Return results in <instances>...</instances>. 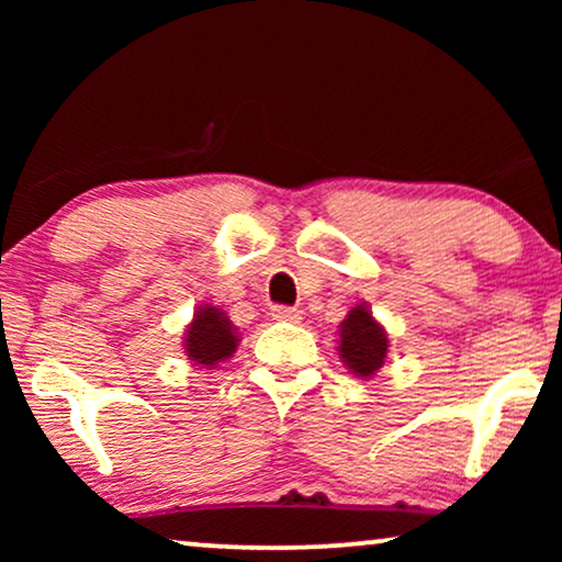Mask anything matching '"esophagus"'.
Wrapping results in <instances>:
<instances>
[{
    "label": "esophagus",
    "mask_w": 562,
    "mask_h": 562,
    "mask_svg": "<svg viewBox=\"0 0 562 562\" xmlns=\"http://www.w3.org/2000/svg\"><path fill=\"white\" fill-rule=\"evenodd\" d=\"M271 317L279 322H299L302 319V314H299L296 310H291V306H273Z\"/></svg>",
    "instance_id": "34e87169"
}]
</instances>
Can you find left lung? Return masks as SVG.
I'll return each instance as SVG.
<instances>
[{"instance_id": "obj_1", "label": "left lung", "mask_w": 562, "mask_h": 562, "mask_svg": "<svg viewBox=\"0 0 562 562\" xmlns=\"http://www.w3.org/2000/svg\"><path fill=\"white\" fill-rule=\"evenodd\" d=\"M340 358L360 379H371L383 366L389 350V337L373 314L363 304L352 306L340 325Z\"/></svg>"}]
</instances>
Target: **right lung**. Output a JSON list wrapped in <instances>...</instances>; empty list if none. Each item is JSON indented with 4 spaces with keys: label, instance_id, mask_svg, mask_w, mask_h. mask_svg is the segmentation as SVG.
<instances>
[{
    "label": "right lung",
    "instance_id": "1",
    "mask_svg": "<svg viewBox=\"0 0 562 562\" xmlns=\"http://www.w3.org/2000/svg\"><path fill=\"white\" fill-rule=\"evenodd\" d=\"M237 333L233 322L227 319V314L217 310V306L204 304L199 306L183 337V350H187L189 360H194V366L214 368L222 360H227L237 348Z\"/></svg>",
    "mask_w": 562,
    "mask_h": 562
}]
</instances>
